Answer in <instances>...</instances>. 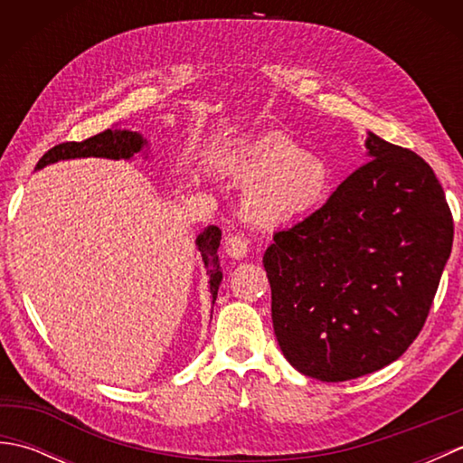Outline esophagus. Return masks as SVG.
I'll use <instances>...</instances> for the list:
<instances>
[{
    "label": "esophagus",
    "instance_id": "esophagus-1",
    "mask_svg": "<svg viewBox=\"0 0 463 463\" xmlns=\"http://www.w3.org/2000/svg\"><path fill=\"white\" fill-rule=\"evenodd\" d=\"M222 249L224 252L229 254L231 259H244L249 252V241L242 237V234H229V237L224 239L222 242Z\"/></svg>",
    "mask_w": 463,
    "mask_h": 463
}]
</instances>
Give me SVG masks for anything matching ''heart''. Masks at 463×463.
Instances as JSON below:
<instances>
[{
  "instance_id": "obj_1",
  "label": "heart",
  "mask_w": 463,
  "mask_h": 463,
  "mask_svg": "<svg viewBox=\"0 0 463 463\" xmlns=\"http://www.w3.org/2000/svg\"><path fill=\"white\" fill-rule=\"evenodd\" d=\"M234 175L250 184V213L269 224L294 222L312 213L326 199L332 179L326 163L284 135L254 145L234 166Z\"/></svg>"
}]
</instances>
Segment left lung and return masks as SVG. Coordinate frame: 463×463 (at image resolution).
Segmentation results:
<instances>
[{"label":"left lung","mask_w":463,"mask_h":463,"mask_svg":"<svg viewBox=\"0 0 463 463\" xmlns=\"http://www.w3.org/2000/svg\"><path fill=\"white\" fill-rule=\"evenodd\" d=\"M372 159L264 252L280 350L304 376L360 378L418 338L454 242L431 166L370 133Z\"/></svg>","instance_id":"obj_1"}]
</instances>
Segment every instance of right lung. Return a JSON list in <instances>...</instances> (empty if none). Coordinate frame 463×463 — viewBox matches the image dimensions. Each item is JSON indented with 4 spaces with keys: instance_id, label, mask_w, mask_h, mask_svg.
Returning a JSON list of instances; mask_svg holds the SVG:
<instances>
[{
    "instance_id": "obj_1",
    "label": "right lung",
    "mask_w": 463,
    "mask_h": 463,
    "mask_svg": "<svg viewBox=\"0 0 463 463\" xmlns=\"http://www.w3.org/2000/svg\"><path fill=\"white\" fill-rule=\"evenodd\" d=\"M145 145L143 137L139 133L133 131H111L107 129L99 135L90 137L81 143L75 141H67V143H59L52 146L42 159L37 163V169L42 166L61 161V159H77V156H107V159H129V156L137 151H141V146ZM196 244H199V250L203 254L206 272L211 277V294H213V304L216 300V292H219V284L222 280V272H221V262H219V244H221V229L219 226H206V229L199 234L196 239Z\"/></svg>"
}]
</instances>
